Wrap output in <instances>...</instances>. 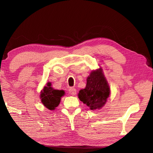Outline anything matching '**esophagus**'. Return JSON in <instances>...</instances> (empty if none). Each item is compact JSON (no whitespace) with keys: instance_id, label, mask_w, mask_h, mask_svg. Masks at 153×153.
<instances>
[{"instance_id":"obj_1","label":"esophagus","mask_w":153,"mask_h":153,"mask_svg":"<svg viewBox=\"0 0 153 153\" xmlns=\"http://www.w3.org/2000/svg\"><path fill=\"white\" fill-rule=\"evenodd\" d=\"M76 89L74 88H70L69 89V93L71 95H75L76 94Z\"/></svg>"}]
</instances>
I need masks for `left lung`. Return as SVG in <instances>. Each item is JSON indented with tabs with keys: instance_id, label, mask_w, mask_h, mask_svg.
<instances>
[{
	"instance_id": "8db88e82",
	"label": "left lung",
	"mask_w": 153,
	"mask_h": 153,
	"mask_svg": "<svg viewBox=\"0 0 153 153\" xmlns=\"http://www.w3.org/2000/svg\"><path fill=\"white\" fill-rule=\"evenodd\" d=\"M110 95V88L101 68L93 71L87 79L85 89L79 91L78 97L91 110L101 108Z\"/></svg>"
}]
</instances>
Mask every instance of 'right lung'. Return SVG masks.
<instances>
[{
	"instance_id": "1",
	"label": "right lung",
	"mask_w": 153,
	"mask_h": 153,
	"mask_svg": "<svg viewBox=\"0 0 153 153\" xmlns=\"http://www.w3.org/2000/svg\"><path fill=\"white\" fill-rule=\"evenodd\" d=\"M64 95L62 90H55L51 87V83H48L41 93V102L49 110H54L60 102L61 97Z\"/></svg>"
}]
</instances>
